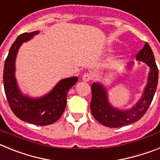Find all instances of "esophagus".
I'll list each match as a JSON object with an SVG mask.
<instances>
[{"instance_id":"1","label":"esophagus","mask_w":160,"mask_h":160,"mask_svg":"<svg viewBox=\"0 0 160 160\" xmlns=\"http://www.w3.org/2000/svg\"><path fill=\"white\" fill-rule=\"evenodd\" d=\"M92 78V75H91V73H84L82 75V80L84 82H89Z\"/></svg>"}]
</instances>
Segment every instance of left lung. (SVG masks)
Listing matches in <instances>:
<instances>
[{"label":"left lung","mask_w":160,"mask_h":160,"mask_svg":"<svg viewBox=\"0 0 160 160\" xmlns=\"http://www.w3.org/2000/svg\"><path fill=\"white\" fill-rule=\"evenodd\" d=\"M136 60L149 66V73L141 98L131 108L122 110L113 107L109 101L106 87L98 82L91 85L90 111L98 122L106 127L120 128L137 122L145 114L152 103L157 88L159 70L154 53L148 42L136 55ZM133 66L134 62L130 63L127 68L128 70L132 69Z\"/></svg>","instance_id":"8db88e82"}]
</instances>
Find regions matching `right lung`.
Masks as SVG:
<instances>
[{
	"mask_svg": "<svg viewBox=\"0 0 160 160\" xmlns=\"http://www.w3.org/2000/svg\"><path fill=\"white\" fill-rule=\"evenodd\" d=\"M39 31L24 32L17 38L5 62L3 82L8 105L13 114L22 121L38 126L55 122L66 107L67 93L78 80V77L62 79L49 93L42 97L32 98L23 94L15 77L16 58L23 42H29Z\"/></svg>",
	"mask_w": 160,
	"mask_h": 160,
	"instance_id": "right-lung-1",
	"label": "right lung"
}]
</instances>
